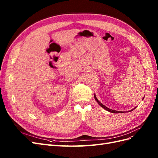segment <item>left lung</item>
<instances>
[{
	"label": "left lung",
	"instance_id": "8db88e82",
	"mask_svg": "<svg viewBox=\"0 0 158 158\" xmlns=\"http://www.w3.org/2000/svg\"><path fill=\"white\" fill-rule=\"evenodd\" d=\"M94 98H95V101H96L97 102H98V103L99 105L100 106H101L102 107H103L104 109H106V110H107V111H108L109 112H110V113H124V112H123V111H115V110H113V109H109V108H108V107H107L106 106H105L103 104H102L101 102H100L99 100L98 99V98H96V96H95V94H94ZM144 97L142 98V100L144 99ZM136 109V107H135L134 109H131V110H130V111H128L127 112H131V111H133L134 109Z\"/></svg>",
	"mask_w": 158,
	"mask_h": 158
}]
</instances>
